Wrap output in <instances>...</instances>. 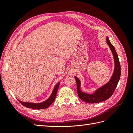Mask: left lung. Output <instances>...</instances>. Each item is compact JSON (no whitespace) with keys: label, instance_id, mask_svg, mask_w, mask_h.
<instances>
[{"label":"left lung","instance_id":"8db88e82","mask_svg":"<svg viewBox=\"0 0 133 133\" xmlns=\"http://www.w3.org/2000/svg\"><path fill=\"white\" fill-rule=\"evenodd\" d=\"M106 42L111 51L114 61V70L113 74L109 82L104 84V85L99 88L93 93L88 94L82 91L81 88H80L81 82L78 78L74 76L76 85H77V91L79 97L80 99L87 103H97L107 100L113 94L119 81L120 74H121V68H120V64L117 53L108 37H106Z\"/></svg>","mask_w":133,"mask_h":133}]
</instances>
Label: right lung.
Returning <instances> with one entry per match:
<instances>
[{"label": "right lung", "mask_w": 133, "mask_h": 133, "mask_svg": "<svg viewBox=\"0 0 133 133\" xmlns=\"http://www.w3.org/2000/svg\"><path fill=\"white\" fill-rule=\"evenodd\" d=\"M59 84H60V82H59L55 85L54 89L53 90V91H52L51 94L50 96V97L46 100H45L44 102H43L41 103H29V102H24L21 101V100H18L23 105H24L26 108H32V109H43L47 108L54 102L56 97V95H57L58 89L59 88Z\"/></svg>", "instance_id": "add662e5"}]
</instances>
